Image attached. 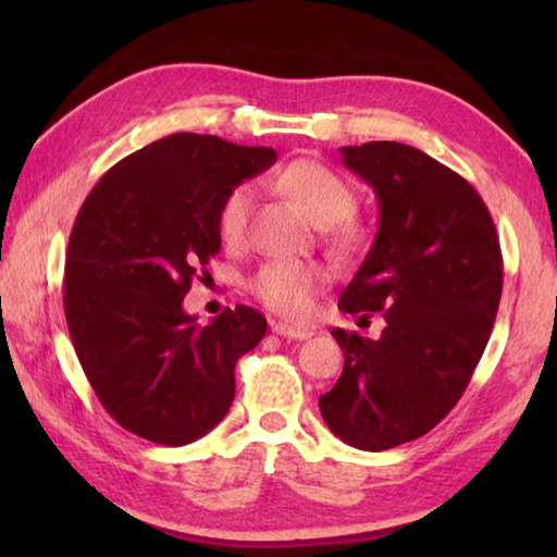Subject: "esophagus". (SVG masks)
<instances>
[{"instance_id":"esophagus-1","label":"esophagus","mask_w":557,"mask_h":557,"mask_svg":"<svg viewBox=\"0 0 557 557\" xmlns=\"http://www.w3.org/2000/svg\"><path fill=\"white\" fill-rule=\"evenodd\" d=\"M272 332L285 336V338H297V342H305V338H312L314 332L312 329H301V326H289V324H272Z\"/></svg>"}]
</instances>
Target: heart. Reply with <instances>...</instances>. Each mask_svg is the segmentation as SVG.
I'll use <instances>...</instances> for the list:
<instances>
[{"mask_svg":"<svg viewBox=\"0 0 557 557\" xmlns=\"http://www.w3.org/2000/svg\"><path fill=\"white\" fill-rule=\"evenodd\" d=\"M272 186L277 194L299 206L317 225H322L326 238L336 248L354 250L363 243L361 223L354 219L356 191L332 166L314 159H292L282 164ZM252 191L248 186H235L215 213V225L225 243H238L248 223ZM326 285V270L314 262L270 260L250 280V292L272 312L287 319H305L312 312L319 292Z\"/></svg>","mask_w":557,"mask_h":557,"instance_id":"b5f03b06","label":"heart"}]
</instances>
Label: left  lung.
I'll return each instance as SVG.
<instances>
[{
	"label": "left lung",
	"instance_id": "left-lung-1",
	"mask_svg": "<svg viewBox=\"0 0 557 557\" xmlns=\"http://www.w3.org/2000/svg\"><path fill=\"white\" fill-rule=\"evenodd\" d=\"M338 152L381 211L338 309L383 312L385 329L375 342L334 329L344 371L319 410L346 445L381 451L422 437L461 398L492 336L504 260L482 196L449 166L400 143Z\"/></svg>",
	"mask_w": 557,
	"mask_h": 557
}]
</instances>
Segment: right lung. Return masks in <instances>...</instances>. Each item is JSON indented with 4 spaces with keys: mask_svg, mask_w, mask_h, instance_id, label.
<instances>
[{
    "mask_svg": "<svg viewBox=\"0 0 557 557\" xmlns=\"http://www.w3.org/2000/svg\"><path fill=\"white\" fill-rule=\"evenodd\" d=\"M275 159L270 147L178 132L122 159L83 201L65 256V322L102 408L132 435L182 447L228 412L235 363L268 322L240 305L201 326L184 297L221 250L225 194Z\"/></svg>",
    "mask_w": 557,
    "mask_h": 557,
    "instance_id": "add662e5",
    "label": "right lung"
}]
</instances>
